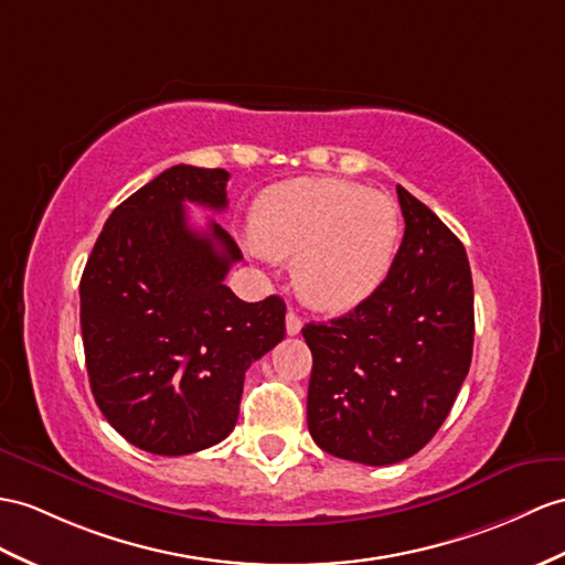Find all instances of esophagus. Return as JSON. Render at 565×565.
Segmentation results:
<instances>
[{"mask_svg":"<svg viewBox=\"0 0 565 565\" xmlns=\"http://www.w3.org/2000/svg\"><path fill=\"white\" fill-rule=\"evenodd\" d=\"M285 328H287V335H299V330H301V319L297 316V311H287V316H285Z\"/></svg>","mask_w":565,"mask_h":565,"instance_id":"34e87169","label":"esophagus"}]
</instances>
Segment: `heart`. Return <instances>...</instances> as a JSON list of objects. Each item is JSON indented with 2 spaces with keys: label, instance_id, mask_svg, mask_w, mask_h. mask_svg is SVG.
Here are the masks:
<instances>
[{
  "label": "heart",
  "instance_id": "obj_1",
  "mask_svg": "<svg viewBox=\"0 0 565 565\" xmlns=\"http://www.w3.org/2000/svg\"><path fill=\"white\" fill-rule=\"evenodd\" d=\"M260 252L295 258L299 295L348 311L388 278L403 235L397 203L345 179H292L260 191L252 211Z\"/></svg>",
  "mask_w": 565,
  "mask_h": 565
}]
</instances>
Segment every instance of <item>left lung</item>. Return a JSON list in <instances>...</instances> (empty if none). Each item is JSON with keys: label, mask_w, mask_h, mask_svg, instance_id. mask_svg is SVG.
<instances>
[{"label": "left lung", "mask_w": 565, "mask_h": 565, "mask_svg": "<svg viewBox=\"0 0 565 565\" xmlns=\"http://www.w3.org/2000/svg\"><path fill=\"white\" fill-rule=\"evenodd\" d=\"M405 235L388 278L333 321L301 328L313 356L307 422L342 460L393 465L431 441L470 371L472 273L462 242L397 186Z\"/></svg>", "instance_id": "8db88e82"}]
</instances>
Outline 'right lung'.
<instances>
[{"mask_svg": "<svg viewBox=\"0 0 565 565\" xmlns=\"http://www.w3.org/2000/svg\"><path fill=\"white\" fill-rule=\"evenodd\" d=\"M225 170L174 164L119 203L81 275L90 391L136 448L189 456L230 436L244 374L285 338V301H242L223 282L242 258L215 220L189 227L184 203L227 209Z\"/></svg>", "mask_w": 565, "mask_h": 565, "instance_id": "right-lung-1", "label": "right lung"}]
</instances>
